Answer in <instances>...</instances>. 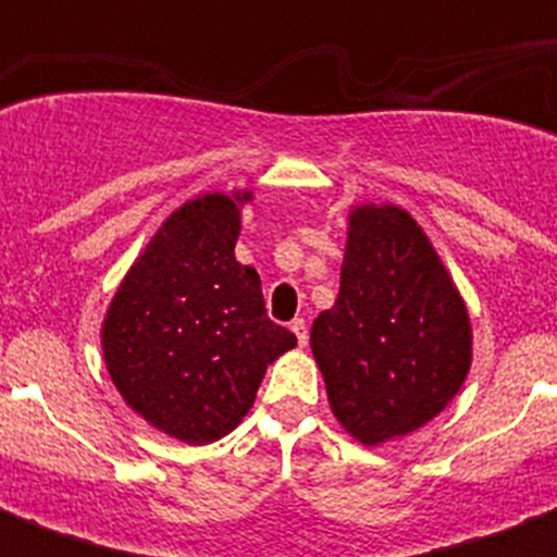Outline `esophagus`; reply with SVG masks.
I'll return each mask as SVG.
<instances>
[{"label": "esophagus", "mask_w": 557, "mask_h": 557, "mask_svg": "<svg viewBox=\"0 0 557 557\" xmlns=\"http://www.w3.org/2000/svg\"><path fill=\"white\" fill-rule=\"evenodd\" d=\"M292 332H295L297 344H300V347H306V341H309V335H306V321H304V318H295V321H292Z\"/></svg>", "instance_id": "esophagus-1"}]
</instances>
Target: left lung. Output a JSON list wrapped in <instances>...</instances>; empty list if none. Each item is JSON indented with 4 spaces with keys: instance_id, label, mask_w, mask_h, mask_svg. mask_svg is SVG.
<instances>
[{
    "instance_id": "8db88e82",
    "label": "left lung",
    "mask_w": 557,
    "mask_h": 557,
    "mask_svg": "<svg viewBox=\"0 0 557 557\" xmlns=\"http://www.w3.org/2000/svg\"><path fill=\"white\" fill-rule=\"evenodd\" d=\"M332 416L361 445H384L440 416L466 384L474 330L431 236L393 201L347 216L335 304L312 323Z\"/></svg>"
}]
</instances>
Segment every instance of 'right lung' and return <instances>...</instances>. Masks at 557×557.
Listing matches in <instances>:
<instances>
[{
  "label": "right lung",
  "mask_w": 557,
  "mask_h": 557,
  "mask_svg": "<svg viewBox=\"0 0 557 557\" xmlns=\"http://www.w3.org/2000/svg\"><path fill=\"white\" fill-rule=\"evenodd\" d=\"M251 190L199 193L144 245L100 323L107 372L129 410L187 445L234 431L297 338L269 321L260 274L236 260Z\"/></svg>",
  "instance_id": "obj_1"
}]
</instances>
